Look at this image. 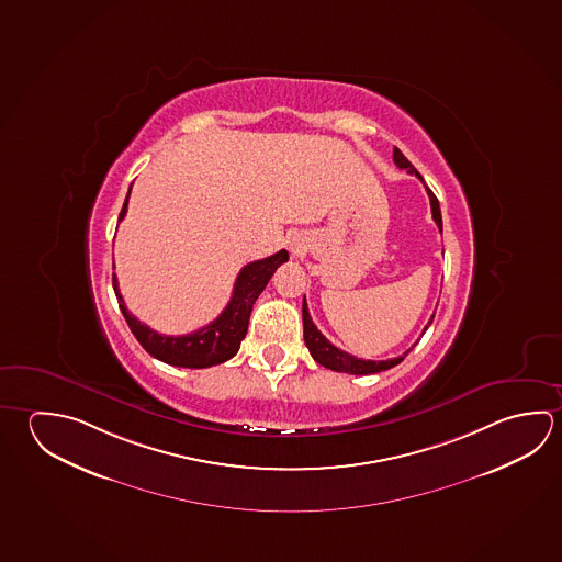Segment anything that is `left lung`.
Returning a JSON list of instances; mask_svg holds the SVG:
<instances>
[{"mask_svg": "<svg viewBox=\"0 0 562 562\" xmlns=\"http://www.w3.org/2000/svg\"><path fill=\"white\" fill-rule=\"evenodd\" d=\"M394 164L398 166L401 169H408V173H414L416 178L420 179L424 183L423 176L413 168V164L408 161V159L404 158L403 151L398 148H394L393 151ZM426 193H428V198H430V207H432V218L436 221V225L440 228V233H442V215H440V203H438V199L434 195L430 189L426 188ZM302 317H304V341L307 345V349H310V353L314 357L315 361L319 364H324L327 369H331V371H337V373H349V374H373L381 373V371H386V369H391L394 364L401 363L406 355L411 353V349L406 351V353L398 355V357H394V359H386V361H371V359H359V357H355V355H349L347 351H341L339 347H335L331 341H327V337L322 335V331L315 327L314 322H312V317H310V312H307V305H302ZM434 315L430 317V322L428 325L432 324ZM428 325L424 327V331L428 329Z\"/></svg>", "mask_w": 562, "mask_h": 562, "instance_id": "1", "label": "left lung"}]
</instances>
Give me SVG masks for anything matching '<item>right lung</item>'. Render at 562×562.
<instances>
[{"label": "right lung", "instance_id": "1", "mask_svg": "<svg viewBox=\"0 0 562 562\" xmlns=\"http://www.w3.org/2000/svg\"><path fill=\"white\" fill-rule=\"evenodd\" d=\"M130 191H132V186H130L128 195L124 201V207L120 211L119 223L126 217ZM284 262H288V250H280L272 257L255 260L247 265L238 272L231 302L223 310V314L198 331L178 335V337L158 334V331L149 329L148 325L142 324L136 315L130 314L128 307L124 304L116 274H112V285H114V292L119 297L120 310L126 317V324L130 325L132 334L136 335L139 345L151 357H156L164 363L176 364V367L205 369L213 364L225 363L231 357L237 355L240 341L247 335L252 305L257 302L258 295L262 294V290L267 288L268 280L277 272V268Z\"/></svg>", "mask_w": 562, "mask_h": 562}]
</instances>
